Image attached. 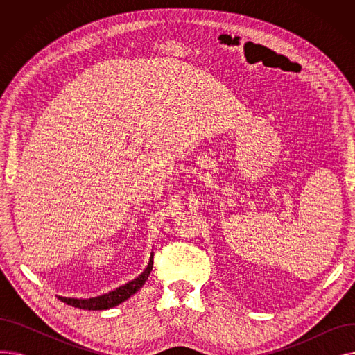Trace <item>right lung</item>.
<instances>
[{"mask_svg":"<svg viewBox=\"0 0 355 355\" xmlns=\"http://www.w3.org/2000/svg\"><path fill=\"white\" fill-rule=\"evenodd\" d=\"M153 260H154V256H151L148 268L137 279H134V281H130L126 285H123L115 291H112L109 293H105L98 297H90V300H74V297H62V296L59 297V300L67 305L74 306V308L87 309V311H101V309L114 308V306L122 304L123 301H126L128 297H130L142 288L149 273H151V270H153V265H154Z\"/></svg>","mask_w":355,"mask_h":355,"instance_id":"1","label":"right lung"}]
</instances>
